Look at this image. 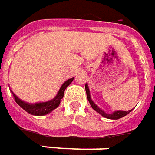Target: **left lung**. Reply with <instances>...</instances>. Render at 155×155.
Returning <instances> with one entry per match:
<instances>
[{
	"label": "left lung",
	"instance_id": "obj_1",
	"mask_svg": "<svg viewBox=\"0 0 155 155\" xmlns=\"http://www.w3.org/2000/svg\"><path fill=\"white\" fill-rule=\"evenodd\" d=\"M85 88H86V96H87V99L89 101V103L91 104V108H93L95 111H97V113L100 114L102 116H104V118H107V119H110V120H118V119H120V118L124 117V116H126V114H128L131 112L132 110H133V108L132 109H130L129 111H121V110H118V111H114L113 113L111 114H108V113H105L104 110L102 109V108H100L97 104L92 101V99L91 98V93H90V90H89V87H88V85H87V83L86 84V86H85Z\"/></svg>",
	"mask_w": 155,
	"mask_h": 155
}]
</instances>
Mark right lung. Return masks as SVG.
Masks as SVG:
<instances>
[{
  "instance_id": "1",
  "label": "right lung",
  "mask_w": 155,
  "mask_h": 155,
  "mask_svg": "<svg viewBox=\"0 0 155 155\" xmlns=\"http://www.w3.org/2000/svg\"><path fill=\"white\" fill-rule=\"evenodd\" d=\"M73 80L74 78H71V79H69L68 81H64V84L60 87L58 92L55 96V97H53L52 99L47 101V102H41V103H35V104L27 103V102H25L22 99H20L18 96L13 93V91L12 90L11 91L16 103L23 109H25L27 113L30 114L32 115H35V116H43V115H46V114L51 113V111H53L55 108L59 106L61 99L64 97L65 89L70 85V83L73 81Z\"/></svg>"
}]
</instances>
